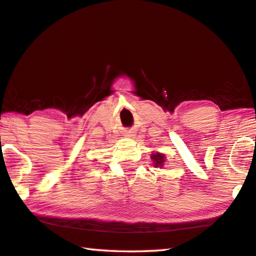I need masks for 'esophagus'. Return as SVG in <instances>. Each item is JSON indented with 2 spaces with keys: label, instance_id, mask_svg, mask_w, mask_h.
I'll use <instances>...</instances> for the list:
<instances>
[{
  "label": "esophagus",
  "instance_id": "1",
  "mask_svg": "<svg viewBox=\"0 0 256 256\" xmlns=\"http://www.w3.org/2000/svg\"><path fill=\"white\" fill-rule=\"evenodd\" d=\"M128 136H130V134H128Z\"/></svg>",
  "mask_w": 256,
  "mask_h": 256
}]
</instances>
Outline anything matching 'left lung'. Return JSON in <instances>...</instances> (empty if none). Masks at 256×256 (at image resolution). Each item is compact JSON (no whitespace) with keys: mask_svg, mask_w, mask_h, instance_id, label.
Returning <instances> with one entry per match:
<instances>
[{"mask_svg":"<svg viewBox=\"0 0 256 256\" xmlns=\"http://www.w3.org/2000/svg\"><path fill=\"white\" fill-rule=\"evenodd\" d=\"M150 158H152V162H154V166L155 168H163L164 166V163H165V160L166 157L164 154H160V152H154L152 154V156H150Z\"/></svg>","mask_w":256,"mask_h":256,"instance_id":"left-lung-1","label":"left lung"}]
</instances>
